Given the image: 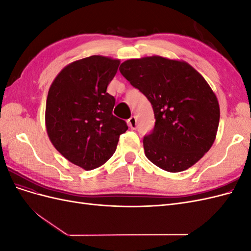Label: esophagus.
<instances>
[{
  "instance_id": "1",
  "label": "esophagus",
  "mask_w": 251,
  "mask_h": 251,
  "mask_svg": "<svg viewBox=\"0 0 251 251\" xmlns=\"http://www.w3.org/2000/svg\"><path fill=\"white\" fill-rule=\"evenodd\" d=\"M127 125L131 128H133V130H135V128L137 127V119H136L135 116H132L130 119L127 120Z\"/></svg>"
}]
</instances>
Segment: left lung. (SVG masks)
Instances as JSON below:
<instances>
[{
  "instance_id": "left-lung-1",
  "label": "left lung",
  "mask_w": 251,
  "mask_h": 251,
  "mask_svg": "<svg viewBox=\"0 0 251 251\" xmlns=\"http://www.w3.org/2000/svg\"><path fill=\"white\" fill-rule=\"evenodd\" d=\"M119 71L154 110L155 126L143 138L149 160L171 173L198 162L214 143L220 120L217 96L202 75L183 60L157 55L127 59Z\"/></svg>"
}]
</instances>
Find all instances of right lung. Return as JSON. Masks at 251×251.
<instances>
[{
  "label": "right lung",
  "instance_id": "right-lung-1",
  "mask_svg": "<svg viewBox=\"0 0 251 251\" xmlns=\"http://www.w3.org/2000/svg\"><path fill=\"white\" fill-rule=\"evenodd\" d=\"M119 59L92 55L73 62L58 73L46 101L49 139L66 159L91 171L115 153L126 123L112 114L115 98L107 93Z\"/></svg>",
  "mask_w": 251,
  "mask_h": 251
}]
</instances>
